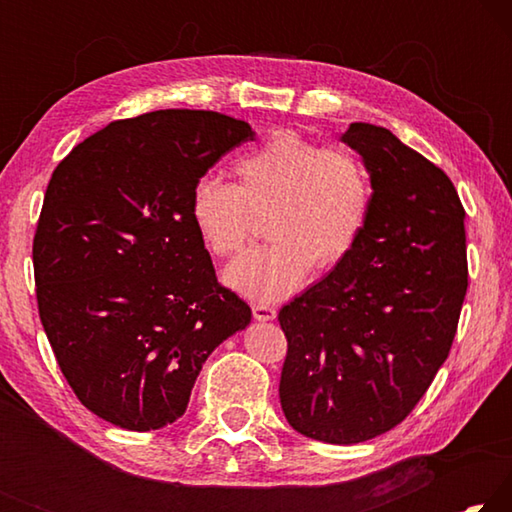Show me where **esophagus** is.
<instances>
[{
	"label": "esophagus",
	"mask_w": 512,
	"mask_h": 512,
	"mask_svg": "<svg viewBox=\"0 0 512 512\" xmlns=\"http://www.w3.org/2000/svg\"><path fill=\"white\" fill-rule=\"evenodd\" d=\"M253 316H255V320H262V323H268V320H275L277 311L271 305H253Z\"/></svg>",
	"instance_id": "1"
}]
</instances>
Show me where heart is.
Segmentation results:
<instances>
[{
    "instance_id": "heart-1",
    "label": "heart",
    "mask_w": 512,
    "mask_h": 512,
    "mask_svg": "<svg viewBox=\"0 0 512 512\" xmlns=\"http://www.w3.org/2000/svg\"><path fill=\"white\" fill-rule=\"evenodd\" d=\"M237 185L198 178L189 219L216 257L235 255L250 235V212L268 214L273 244L239 255L223 271L228 287L255 302L296 293L314 266L325 273L348 257L366 228L372 189L357 155L325 149L296 133H275L235 164Z\"/></svg>"
}]
</instances>
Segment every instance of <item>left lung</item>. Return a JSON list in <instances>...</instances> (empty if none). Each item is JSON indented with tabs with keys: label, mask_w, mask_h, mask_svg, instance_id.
I'll return each instance as SVG.
<instances>
[{
	"label": "left lung",
	"mask_w": 512,
	"mask_h": 512,
	"mask_svg": "<svg viewBox=\"0 0 512 512\" xmlns=\"http://www.w3.org/2000/svg\"><path fill=\"white\" fill-rule=\"evenodd\" d=\"M370 214L352 253L280 309L284 418L354 445L397 427L443 366L467 291L465 210L443 169L388 128L350 124Z\"/></svg>",
	"instance_id": "1"
}]
</instances>
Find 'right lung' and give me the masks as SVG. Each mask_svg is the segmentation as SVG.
<instances>
[{
    "mask_svg": "<svg viewBox=\"0 0 512 512\" xmlns=\"http://www.w3.org/2000/svg\"><path fill=\"white\" fill-rule=\"evenodd\" d=\"M248 140L241 119L155 110L112 121L51 176L33 239L40 320L67 384L106 422H176L207 357L253 318L189 219L196 180Z\"/></svg>",
    "mask_w": 512,
    "mask_h": 512,
    "instance_id": "right-lung-1",
    "label": "right lung"
}]
</instances>
